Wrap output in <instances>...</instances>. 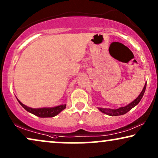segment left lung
Wrapping results in <instances>:
<instances>
[{"label":"left lung","instance_id":"left-lung-1","mask_svg":"<svg viewBox=\"0 0 158 158\" xmlns=\"http://www.w3.org/2000/svg\"><path fill=\"white\" fill-rule=\"evenodd\" d=\"M146 86L147 83H145V85L144 88H143L142 91L141 92L137 98H136L135 100H134L133 102H131V103L127 105V106L122 107V108H119L118 109H110V108H98L99 110H100L101 112L106 113V114L108 115H111V116H116V115H121L125 114L127 112H129L130 110H131L134 107H135L136 105H137L139 102H140L141 99L142 98L143 95H144V93L145 92V89H146Z\"/></svg>","mask_w":158,"mask_h":158}]
</instances>
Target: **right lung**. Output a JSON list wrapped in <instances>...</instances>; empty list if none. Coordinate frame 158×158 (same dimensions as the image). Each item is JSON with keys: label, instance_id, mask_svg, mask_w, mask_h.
I'll return each instance as SVG.
<instances>
[{"label": "right lung", "instance_id": "right-lung-1", "mask_svg": "<svg viewBox=\"0 0 158 158\" xmlns=\"http://www.w3.org/2000/svg\"><path fill=\"white\" fill-rule=\"evenodd\" d=\"M21 106L24 108L25 110L28 112L32 113V114L37 115V116L40 118H51L57 115L58 113H60L63 110L66 108V104L60 105L56 107H52V108H31L29 107H27L20 102L18 100Z\"/></svg>", "mask_w": 158, "mask_h": 158}]
</instances>
